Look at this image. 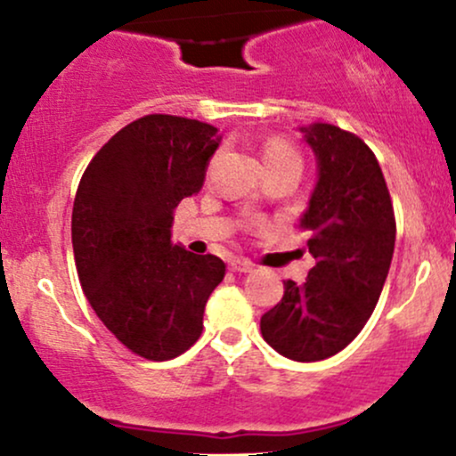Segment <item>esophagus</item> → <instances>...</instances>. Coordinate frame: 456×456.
<instances>
[{
    "label": "esophagus",
    "mask_w": 456,
    "mask_h": 456,
    "mask_svg": "<svg viewBox=\"0 0 456 456\" xmlns=\"http://www.w3.org/2000/svg\"><path fill=\"white\" fill-rule=\"evenodd\" d=\"M255 265L250 264L248 259H232V264H229V270L235 272V274H248V272H253Z\"/></svg>",
    "instance_id": "esophagus-1"
}]
</instances>
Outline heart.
Masks as SVG:
<instances>
[{
    "label": "heart",
    "mask_w": 456,
    "mask_h": 456,
    "mask_svg": "<svg viewBox=\"0 0 456 456\" xmlns=\"http://www.w3.org/2000/svg\"><path fill=\"white\" fill-rule=\"evenodd\" d=\"M265 162H297L300 165V154L285 141H270L264 148V165Z\"/></svg>",
    "instance_id": "heart-1"
}]
</instances>
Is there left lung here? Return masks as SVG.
<instances>
[{"instance_id":"obj_1","label":"left lung","mask_w":456,"mask_h":456,"mask_svg":"<svg viewBox=\"0 0 456 456\" xmlns=\"http://www.w3.org/2000/svg\"><path fill=\"white\" fill-rule=\"evenodd\" d=\"M317 160V182L302 214L315 268L261 317L272 349L297 362H317L347 347L378 305L396 223L378 159L362 139L326 122L300 128Z\"/></svg>"}]
</instances>
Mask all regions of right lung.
I'll return each instance as SVG.
<instances>
[{"label": "right lung", "instance_id": "obj_1", "mask_svg": "<svg viewBox=\"0 0 456 456\" xmlns=\"http://www.w3.org/2000/svg\"><path fill=\"white\" fill-rule=\"evenodd\" d=\"M221 139L197 119L145 115L102 145L78 184V281L115 338L148 360H171L197 341L224 276L218 257L171 244L177 203L201 191Z\"/></svg>", "mask_w": 456, "mask_h": 456}]
</instances>
